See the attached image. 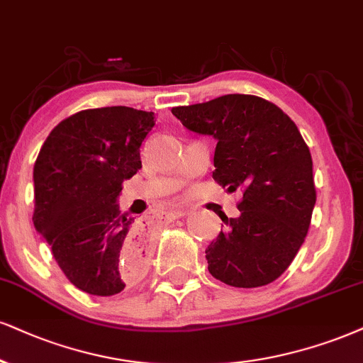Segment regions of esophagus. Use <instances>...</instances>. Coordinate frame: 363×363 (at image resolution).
<instances>
[{
	"label": "esophagus",
	"instance_id": "obj_1",
	"mask_svg": "<svg viewBox=\"0 0 363 363\" xmlns=\"http://www.w3.org/2000/svg\"><path fill=\"white\" fill-rule=\"evenodd\" d=\"M186 213H189V210L183 208V207H174L168 212V217L169 218H180V217H185Z\"/></svg>",
	"mask_w": 363,
	"mask_h": 363
}]
</instances>
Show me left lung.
I'll return each mask as SVG.
<instances>
[{
    "label": "left lung",
    "mask_w": 363,
    "mask_h": 363,
    "mask_svg": "<svg viewBox=\"0 0 363 363\" xmlns=\"http://www.w3.org/2000/svg\"><path fill=\"white\" fill-rule=\"evenodd\" d=\"M172 113L190 131L216 138L213 180L242 191L239 217L217 210L225 229L205 250L210 274L234 288L276 281L305 242L316 202L310 147L296 124L276 104L249 94Z\"/></svg>",
    "instance_id": "left-lung-1"
}]
</instances>
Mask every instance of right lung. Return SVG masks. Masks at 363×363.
<instances>
[{
  "label": "right lung",
  "mask_w": 363,
  "mask_h": 363,
  "mask_svg": "<svg viewBox=\"0 0 363 363\" xmlns=\"http://www.w3.org/2000/svg\"><path fill=\"white\" fill-rule=\"evenodd\" d=\"M155 123L126 106L80 111L52 129L35 161V229L67 279L94 296L121 293L145 267L140 227L116 199L141 168Z\"/></svg>",
  "instance_id": "obj_1"
}]
</instances>
